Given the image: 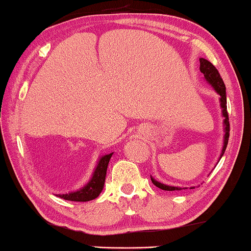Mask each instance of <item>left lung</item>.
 I'll return each instance as SVG.
<instances>
[{"label":"left lung","mask_w":251,"mask_h":251,"mask_svg":"<svg viewBox=\"0 0 251 251\" xmlns=\"http://www.w3.org/2000/svg\"><path fill=\"white\" fill-rule=\"evenodd\" d=\"M200 71H201V73H203L205 80H207L209 83L212 85V88H214L215 90L217 91V94L221 96V106L223 108V115H224V118H225L224 119L225 138H224V146H223L222 154H221V157H222L226 150V146H227L228 137H229V121H228L227 111H226V108H227L226 107V88H225L224 81H223V78L221 77V74L218 73L217 68H216L214 65L210 63V61L204 59V58H200ZM221 157H219V160H221ZM151 180H152V183L155 185L156 187H159L163 191H179V190H181L180 187L168 186V185L161 184V183H159V181H156L155 179H153L152 177H151ZM191 188H194V187H191Z\"/></svg>","instance_id":"1"}]
</instances>
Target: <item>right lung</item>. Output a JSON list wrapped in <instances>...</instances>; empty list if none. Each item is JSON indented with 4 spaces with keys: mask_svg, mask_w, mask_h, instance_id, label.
<instances>
[{
    "mask_svg": "<svg viewBox=\"0 0 251 251\" xmlns=\"http://www.w3.org/2000/svg\"><path fill=\"white\" fill-rule=\"evenodd\" d=\"M112 154L113 153L100 157V160H99L97 167H96L95 169V173L92 175V178L84 187H82L81 190H78L76 192H72V193L68 194H57V197L64 199V200L77 202L90 201L97 198L98 195L101 193L102 187H104L106 171H107V166L109 160H111Z\"/></svg>",
    "mask_w": 251,
    "mask_h": 251,
    "instance_id": "right-lung-1",
    "label": "right lung"
}]
</instances>
